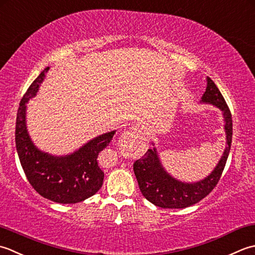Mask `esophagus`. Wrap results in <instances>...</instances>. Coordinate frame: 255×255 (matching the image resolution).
<instances>
[{
  "label": "esophagus",
  "mask_w": 255,
  "mask_h": 255,
  "mask_svg": "<svg viewBox=\"0 0 255 255\" xmlns=\"http://www.w3.org/2000/svg\"><path fill=\"white\" fill-rule=\"evenodd\" d=\"M138 128L136 127H133L132 128H129L128 131H126L121 135L120 139H119V144H120L122 147H128L138 137Z\"/></svg>",
  "instance_id": "34e87169"
}]
</instances>
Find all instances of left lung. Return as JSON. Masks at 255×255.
<instances>
[{
	"label": "left lung",
	"mask_w": 255,
	"mask_h": 255,
	"mask_svg": "<svg viewBox=\"0 0 255 255\" xmlns=\"http://www.w3.org/2000/svg\"><path fill=\"white\" fill-rule=\"evenodd\" d=\"M201 102L215 106L222 111L227 135L225 152L215 169L205 179L196 183H184L171 177L162 166L156 148H149L142 158L135 160L133 169L143 196L155 206L167 209L193 206L209 195L221 177L232 142V116L225 98L209 77L207 78V88Z\"/></svg>",
	"instance_id": "1"
}]
</instances>
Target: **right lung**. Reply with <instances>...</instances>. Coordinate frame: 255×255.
<instances>
[{"instance_id":"add662e5","label":"right lung","mask_w":255,"mask_h":255,"mask_svg":"<svg viewBox=\"0 0 255 255\" xmlns=\"http://www.w3.org/2000/svg\"><path fill=\"white\" fill-rule=\"evenodd\" d=\"M48 69L40 72L20 100L15 143L26 177L40 196L59 204H77L101 188L105 173L99 166L98 156L112 141L116 131L99 135L66 156H54L36 147L26 128V103L36 96Z\"/></svg>"}]
</instances>
